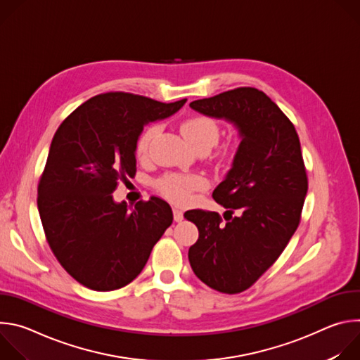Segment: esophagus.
<instances>
[{
	"label": "esophagus",
	"instance_id": "esophagus-1",
	"mask_svg": "<svg viewBox=\"0 0 360 360\" xmlns=\"http://www.w3.org/2000/svg\"><path fill=\"white\" fill-rule=\"evenodd\" d=\"M174 219L175 222H181L184 219V212L178 208H174Z\"/></svg>",
	"mask_w": 360,
	"mask_h": 360
}]
</instances>
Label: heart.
I'll return each instance as SVG.
<instances>
[{
  "label": "heart",
  "mask_w": 360,
  "mask_h": 360,
  "mask_svg": "<svg viewBox=\"0 0 360 360\" xmlns=\"http://www.w3.org/2000/svg\"><path fill=\"white\" fill-rule=\"evenodd\" d=\"M182 134L195 148L211 149L219 139L221 129L218 122L207 115H195L185 120L181 125ZM160 132V125H149L142 131L136 141V155L145 158L149 152L152 141ZM207 185L202 176L198 175H182V174H168L158 181V189L164 196L171 199L178 205L189 202L192 192L202 189Z\"/></svg>",
  "instance_id": "heart-1"
}]
</instances>
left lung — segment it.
Here are the masks:
<instances>
[{"mask_svg":"<svg viewBox=\"0 0 360 360\" xmlns=\"http://www.w3.org/2000/svg\"><path fill=\"white\" fill-rule=\"evenodd\" d=\"M189 107L228 121L240 138L232 168L212 193L231 215H224L226 224L219 214L202 210L185 217L199 231L189 264L205 285L240 293L275 264L299 225L307 192L299 136L281 108L256 88H235Z\"/></svg>","mask_w":360,"mask_h":360,"instance_id":"1","label":"left lung"}]
</instances>
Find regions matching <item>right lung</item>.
I'll list each match as a JSON object with an SVG mask.
<instances>
[{
    "instance_id": "right-lung-1",
    "label": "right lung",
    "mask_w": 360,
    "mask_h": 360,
    "mask_svg": "<svg viewBox=\"0 0 360 360\" xmlns=\"http://www.w3.org/2000/svg\"><path fill=\"white\" fill-rule=\"evenodd\" d=\"M171 104L128 92L99 94L70 114L51 142L38 184V211L48 245L81 285L120 289L143 269L174 215L152 196L128 208L112 192L136 172V141L149 122L168 118Z\"/></svg>"
}]
</instances>
